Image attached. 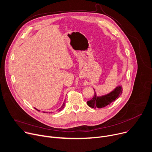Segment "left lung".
I'll use <instances>...</instances> for the list:
<instances>
[{"instance_id": "left-lung-1", "label": "left lung", "mask_w": 152, "mask_h": 152, "mask_svg": "<svg viewBox=\"0 0 152 152\" xmlns=\"http://www.w3.org/2000/svg\"><path fill=\"white\" fill-rule=\"evenodd\" d=\"M94 95L93 97L87 102V104L92 108H102L108 104H110L113 102L115 101L122 94V87L118 86L110 94L97 97L94 91Z\"/></svg>"}]
</instances>
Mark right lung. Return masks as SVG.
Masks as SVG:
<instances>
[{"label": "right lung", "mask_w": 152, "mask_h": 152, "mask_svg": "<svg viewBox=\"0 0 152 152\" xmlns=\"http://www.w3.org/2000/svg\"><path fill=\"white\" fill-rule=\"evenodd\" d=\"M65 103H66V102H65V101H64V103L62 104V106H61V107L59 108V109L58 110H59V111H61L62 110H63V108H64V106H65ZM36 110H37V109H36ZM43 113H45V112H43Z\"/></svg>", "instance_id": "1"}]
</instances>
